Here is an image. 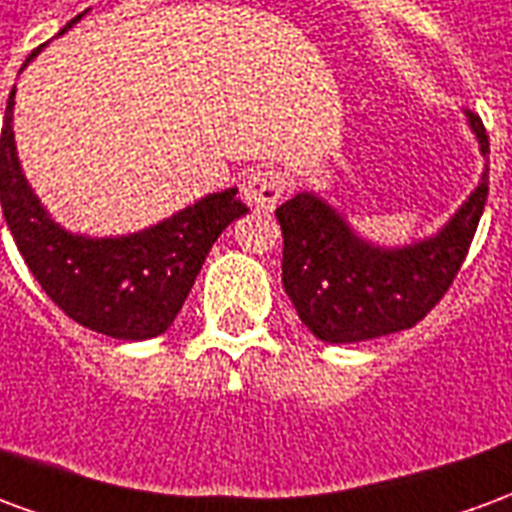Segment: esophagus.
<instances>
[{"label":"esophagus","mask_w":512,"mask_h":512,"mask_svg":"<svg viewBox=\"0 0 512 512\" xmlns=\"http://www.w3.org/2000/svg\"><path fill=\"white\" fill-rule=\"evenodd\" d=\"M244 200L249 205H255V208H274L279 200H282V194L288 191V178L274 167H263L255 169V172H249L244 180Z\"/></svg>","instance_id":"34e87169"}]
</instances>
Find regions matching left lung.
<instances>
[{"mask_svg": "<svg viewBox=\"0 0 512 512\" xmlns=\"http://www.w3.org/2000/svg\"><path fill=\"white\" fill-rule=\"evenodd\" d=\"M480 150L488 134L480 115L466 112ZM488 200V172L436 238L403 249L359 241L343 216L312 194L277 208L285 238L282 285L304 326L323 343H362L417 326L450 290Z\"/></svg>", "mask_w": 512, "mask_h": 512, "instance_id": "left-lung-1", "label": "left lung"}]
</instances>
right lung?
I'll return each mask as SVG.
<instances>
[{"label":"right lung","instance_id":"obj_1","mask_svg":"<svg viewBox=\"0 0 512 512\" xmlns=\"http://www.w3.org/2000/svg\"><path fill=\"white\" fill-rule=\"evenodd\" d=\"M82 16L79 13L68 21L65 29ZM38 51H32L27 62ZM13 104L16 87L7 98L0 136V202L18 252L40 288L68 318L106 337L147 340L167 332L213 241L227 224L249 211L235 197L238 191L211 194L167 222L128 238L65 233L40 208L38 197L21 175L13 139Z\"/></svg>","mask_w":512,"mask_h":512}]
</instances>
